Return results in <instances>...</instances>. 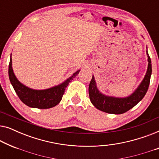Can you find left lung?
<instances>
[{
	"instance_id": "1",
	"label": "left lung",
	"mask_w": 159,
	"mask_h": 159,
	"mask_svg": "<svg viewBox=\"0 0 159 159\" xmlns=\"http://www.w3.org/2000/svg\"><path fill=\"white\" fill-rule=\"evenodd\" d=\"M148 56V69L144 78L135 90L131 95L125 98H118L106 95L98 88L94 76L89 84V96L91 103L95 108L108 114H121L127 112L136 106L146 94L148 89L152 73L151 61L146 51Z\"/></svg>"
}]
</instances>
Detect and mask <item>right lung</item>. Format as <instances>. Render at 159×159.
Instances as JSON below:
<instances>
[{
    "mask_svg": "<svg viewBox=\"0 0 159 159\" xmlns=\"http://www.w3.org/2000/svg\"><path fill=\"white\" fill-rule=\"evenodd\" d=\"M80 71L77 70L70 77L58 85L45 90H34L27 87L19 81L12 69L11 54L8 66V77L15 92L25 105L31 108L45 109L54 107L61 101L65 89Z\"/></svg>",
    "mask_w": 159,
    "mask_h": 159,
    "instance_id": "obj_1",
    "label": "right lung"
}]
</instances>
